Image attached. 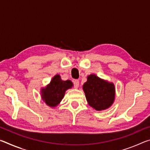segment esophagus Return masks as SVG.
<instances>
[{
  "mask_svg": "<svg viewBox=\"0 0 150 150\" xmlns=\"http://www.w3.org/2000/svg\"><path fill=\"white\" fill-rule=\"evenodd\" d=\"M73 85H74L75 88H78L79 86V81L77 79H75L73 81Z\"/></svg>",
  "mask_w": 150,
  "mask_h": 150,
  "instance_id": "1",
  "label": "esophagus"
}]
</instances>
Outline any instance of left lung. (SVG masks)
Listing matches in <instances>:
<instances>
[{
  "instance_id": "left-lung-1",
  "label": "left lung",
  "mask_w": 150,
  "mask_h": 150,
  "mask_svg": "<svg viewBox=\"0 0 150 150\" xmlns=\"http://www.w3.org/2000/svg\"><path fill=\"white\" fill-rule=\"evenodd\" d=\"M83 88L88 105L96 110L110 107L115 100V88L113 83H108L95 75L88 76Z\"/></svg>"
}]
</instances>
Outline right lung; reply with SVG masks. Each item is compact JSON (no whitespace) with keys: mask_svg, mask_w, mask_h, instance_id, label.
<instances>
[{"mask_svg":"<svg viewBox=\"0 0 150 150\" xmlns=\"http://www.w3.org/2000/svg\"><path fill=\"white\" fill-rule=\"evenodd\" d=\"M73 83L71 81H62L59 75H55L51 81L50 85L42 91V99L48 106H57L62 100L65 92L71 88Z\"/></svg>","mask_w":150,"mask_h":150,"instance_id":"add662e5","label":"right lung"}]
</instances>
